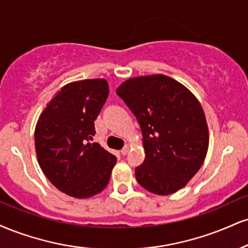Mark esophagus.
Returning <instances> with one entry per match:
<instances>
[{"label": "esophagus", "instance_id": "1", "mask_svg": "<svg viewBox=\"0 0 248 248\" xmlns=\"http://www.w3.org/2000/svg\"><path fill=\"white\" fill-rule=\"evenodd\" d=\"M128 153H129V145H124V147L122 148V150H121V155L126 156Z\"/></svg>", "mask_w": 248, "mask_h": 248}]
</instances>
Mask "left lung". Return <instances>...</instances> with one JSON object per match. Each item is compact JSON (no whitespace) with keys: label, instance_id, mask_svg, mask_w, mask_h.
Returning a JSON list of instances; mask_svg holds the SVG:
<instances>
[{"label":"left lung","instance_id":"left-lung-1","mask_svg":"<svg viewBox=\"0 0 248 248\" xmlns=\"http://www.w3.org/2000/svg\"><path fill=\"white\" fill-rule=\"evenodd\" d=\"M116 94L142 130L145 158L135 169L137 183L157 195L186 186L203 164L209 145L207 120L195 95L160 74L128 79Z\"/></svg>","mask_w":248,"mask_h":248}]
</instances>
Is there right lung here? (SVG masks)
I'll list each match as a JSON object with an SVG mask.
<instances>
[{
	"label": "right lung",
	"mask_w": 248,
	"mask_h": 248,
	"mask_svg": "<svg viewBox=\"0 0 248 248\" xmlns=\"http://www.w3.org/2000/svg\"><path fill=\"white\" fill-rule=\"evenodd\" d=\"M107 97L108 83L104 78L69 83L50 100L35 126L39 165L56 188L73 198L100 193L116 163L115 156L89 142Z\"/></svg>",
	"instance_id": "1"
}]
</instances>
